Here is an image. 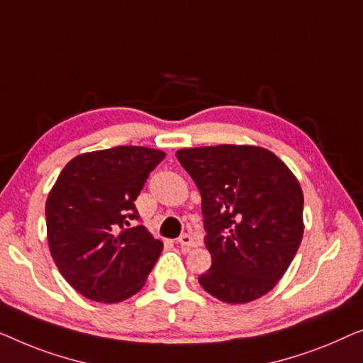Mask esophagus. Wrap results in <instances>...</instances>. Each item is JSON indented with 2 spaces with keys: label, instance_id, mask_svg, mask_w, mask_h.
<instances>
[{
  "label": "esophagus",
  "instance_id": "obj_1",
  "mask_svg": "<svg viewBox=\"0 0 363 363\" xmlns=\"http://www.w3.org/2000/svg\"><path fill=\"white\" fill-rule=\"evenodd\" d=\"M177 243H179L181 248H184V250H191L194 247H197V242L194 240L192 235H189V233L181 235V237L177 238Z\"/></svg>",
  "mask_w": 363,
  "mask_h": 363
}]
</instances>
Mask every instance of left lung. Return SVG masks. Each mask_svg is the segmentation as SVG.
Returning <instances> with one entry per match:
<instances>
[{"mask_svg":"<svg viewBox=\"0 0 363 363\" xmlns=\"http://www.w3.org/2000/svg\"><path fill=\"white\" fill-rule=\"evenodd\" d=\"M176 156L202 197L212 267L199 283L228 304L269 293L303 240L298 177L274 152L255 145L184 147Z\"/></svg>","mask_w":363,"mask_h":363,"instance_id":"left-lung-1","label":"left lung"}]
</instances>
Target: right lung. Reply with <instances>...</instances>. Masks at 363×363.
<instances>
[{
    "label": "right lung",
    "mask_w": 363,
    "mask_h": 363,
    "mask_svg": "<svg viewBox=\"0 0 363 363\" xmlns=\"http://www.w3.org/2000/svg\"><path fill=\"white\" fill-rule=\"evenodd\" d=\"M166 152L116 146L70 160L45 201L48 242L59 272L96 303H120L145 286L162 242L138 218L136 197Z\"/></svg>",
    "instance_id": "right-lung-1"
}]
</instances>
